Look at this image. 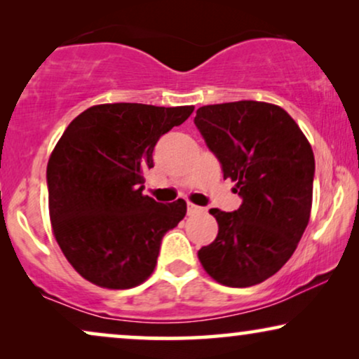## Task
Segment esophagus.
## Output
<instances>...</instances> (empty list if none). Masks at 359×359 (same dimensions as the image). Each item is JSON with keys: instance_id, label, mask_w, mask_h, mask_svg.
Instances as JSON below:
<instances>
[{"instance_id": "34e87169", "label": "esophagus", "mask_w": 359, "mask_h": 359, "mask_svg": "<svg viewBox=\"0 0 359 359\" xmlns=\"http://www.w3.org/2000/svg\"><path fill=\"white\" fill-rule=\"evenodd\" d=\"M203 208H199V205H196L193 203H188V215H194V214H199L203 212Z\"/></svg>"}]
</instances>
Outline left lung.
<instances>
[{"label": "left lung", "mask_w": 359, "mask_h": 359, "mask_svg": "<svg viewBox=\"0 0 359 359\" xmlns=\"http://www.w3.org/2000/svg\"><path fill=\"white\" fill-rule=\"evenodd\" d=\"M194 124L242 198L233 212L209 210L219 233L199 250V262L224 286H255L286 264L307 227L316 175L312 147L296 121L269 102L203 106Z\"/></svg>", "instance_id": "left-lung-1"}]
</instances>
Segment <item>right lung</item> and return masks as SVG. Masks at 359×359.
I'll list each match as a JSON object with an SVG mask.
<instances>
[{
    "mask_svg": "<svg viewBox=\"0 0 359 359\" xmlns=\"http://www.w3.org/2000/svg\"><path fill=\"white\" fill-rule=\"evenodd\" d=\"M193 106L114 102L83 111L47 165L48 212L58 247L88 281L139 286L154 273L161 238L186 215L183 199L161 204L144 191L160 137Z\"/></svg>",
    "mask_w": 359,
    "mask_h": 359,
    "instance_id": "add662e5",
    "label": "right lung"
}]
</instances>
